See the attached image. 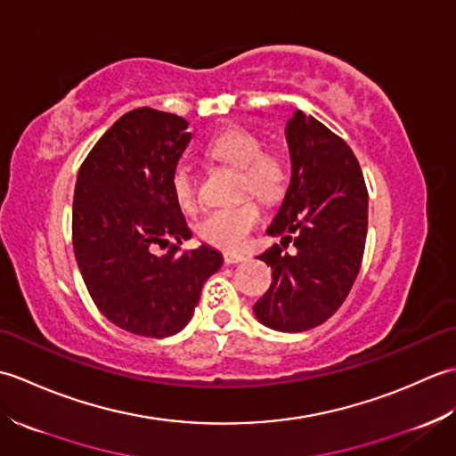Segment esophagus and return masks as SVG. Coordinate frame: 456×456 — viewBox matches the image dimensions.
Here are the masks:
<instances>
[{
	"mask_svg": "<svg viewBox=\"0 0 456 456\" xmlns=\"http://www.w3.org/2000/svg\"><path fill=\"white\" fill-rule=\"evenodd\" d=\"M223 260H225V265H239L247 260V256L243 253H225L223 255Z\"/></svg>",
	"mask_w": 456,
	"mask_h": 456,
	"instance_id": "1",
	"label": "esophagus"
}]
</instances>
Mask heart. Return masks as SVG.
<instances>
[{
	"instance_id": "b5f03b06",
	"label": "heart",
	"mask_w": 456,
	"mask_h": 456,
	"mask_svg": "<svg viewBox=\"0 0 456 456\" xmlns=\"http://www.w3.org/2000/svg\"><path fill=\"white\" fill-rule=\"evenodd\" d=\"M265 144L258 134L247 129H227L213 137L208 144V154L219 162H227L240 170V191L273 201L284 190L286 168L282 159L274 152L263 151ZM172 191L174 198L183 209L196 208L198 188L196 178L188 164H176L172 170ZM260 221V208L253 200H247L233 208H219L209 211L198 223V235L208 245L235 250L245 245L250 231Z\"/></svg>"
}]
</instances>
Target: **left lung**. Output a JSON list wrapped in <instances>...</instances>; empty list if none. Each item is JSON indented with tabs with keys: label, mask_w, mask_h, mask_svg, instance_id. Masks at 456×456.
Wrapping results in <instances>:
<instances>
[{
	"label": "left lung",
	"mask_w": 456,
	"mask_h": 456,
	"mask_svg": "<svg viewBox=\"0 0 456 456\" xmlns=\"http://www.w3.org/2000/svg\"><path fill=\"white\" fill-rule=\"evenodd\" d=\"M292 178L266 233L280 237L258 258L273 284L255 304L263 325L299 333L325 323L351 292L361 270L368 191L348 144L312 115L296 111L286 125ZM292 242L295 250L284 254Z\"/></svg>",
	"instance_id": "8db88e82"
}]
</instances>
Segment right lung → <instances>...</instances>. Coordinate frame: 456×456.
<instances>
[{
	"mask_svg": "<svg viewBox=\"0 0 456 456\" xmlns=\"http://www.w3.org/2000/svg\"><path fill=\"white\" fill-rule=\"evenodd\" d=\"M190 139L183 118L133 110L95 142L76 180L72 245L86 288L113 325L141 337L182 331L223 265L208 245L178 247L191 231L170 178ZM170 238L167 253L154 256Z\"/></svg>",
	"mask_w": 456,
	"mask_h": 456,
	"instance_id": "right-lung-1",
	"label": "right lung"
}]
</instances>
